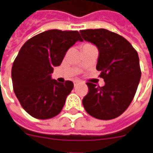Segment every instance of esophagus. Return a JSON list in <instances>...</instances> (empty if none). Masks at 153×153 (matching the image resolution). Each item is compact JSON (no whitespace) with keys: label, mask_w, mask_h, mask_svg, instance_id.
I'll use <instances>...</instances> for the list:
<instances>
[{"label":"esophagus","mask_w":153,"mask_h":153,"mask_svg":"<svg viewBox=\"0 0 153 153\" xmlns=\"http://www.w3.org/2000/svg\"><path fill=\"white\" fill-rule=\"evenodd\" d=\"M79 84V82H75V83H74V87H76Z\"/></svg>","instance_id":"1"}]
</instances>
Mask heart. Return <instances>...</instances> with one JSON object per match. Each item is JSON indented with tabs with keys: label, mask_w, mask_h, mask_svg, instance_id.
<instances>
[{
	"label": "heart",
	"mask_w": 153,
	"mask_h": 153,
	"mask_svg": "<svg viewBox=\"0 0 153 153\" xmlns=\"http://www.w3.org/2000/svg\"><path fill=\"white\" fill-rule=\"evenodd\" d=\"M92 48H95V47L90 43H84L82 45V50H88V49H92Z\"/></svg>",
	"instance_id": "heart-1"
}]
</instances>
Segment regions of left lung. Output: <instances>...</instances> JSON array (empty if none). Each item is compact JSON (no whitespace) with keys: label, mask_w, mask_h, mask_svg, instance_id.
Returning a JSON list of instances; mask_svg holds the SVG:
<instances>
[{"label":"left lung","mask_w":153,"mask_h":153,"mask_svg":"<svg viewBox=\"0 0 153 153\" xmlns=\"http://www.w3.org/2000/svg\"><path fill=\"white\" fill-rule=\"evenodd\" d=\"M84 40L94 44L99 54L96 69L105 84L87 83L83 105L92 117L109 120L120 116L134 98L141 78L137 52L127 39L105 29L83 30Z\"/></svg>","instance_id":"left-lung-1"}]
</instances>
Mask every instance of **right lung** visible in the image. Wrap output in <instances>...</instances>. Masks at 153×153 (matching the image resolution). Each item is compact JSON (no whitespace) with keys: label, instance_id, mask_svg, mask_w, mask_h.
<instances>
[{"label":"right lung","instance_id":"1","mask_svg":"<svg viewBox=\"0 0 153 153\" xmlns=\"http://www.w3.org/2000/svg\"><path fill=\"white\" fill-rule=\"evenodd\" d=\"M79 40L83 41L77 30H50L21 47L12 65L11 79L16 96L30 116L49 119L61 112L74 84L69 80L58 83L51 79V74Z\"/></svg>","mask_w":153,"mask_h":153}]
</instances>
